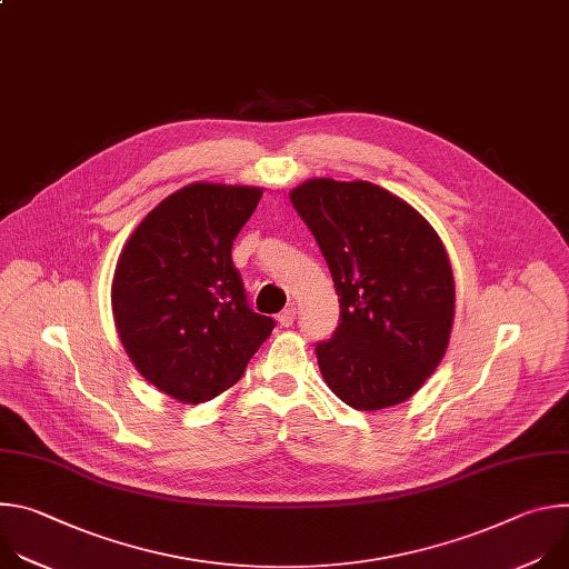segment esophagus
Instances as JSON below:
<instances>
[{
	"mask_svg": "<svg viewBox=\"0 0 569 569\" xmlns=\"http://www.w3.org/2000/svg\"><path fill=\"white\" fill-rule=\"evenodd\" d=\"M295 319H297V308L295 306H288L286 310L279 312V323H281V327H292Z\"/></svg>",
	"mask_w": 569,
	"mask_h": 569,
	"instance_id": "esophagus-1",
	"label": "esophagus"
}]
</instances>
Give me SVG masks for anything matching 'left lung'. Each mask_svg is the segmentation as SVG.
Listing matches in <instances>:
<instances>
[{
	"instance_id": "1",
	"label": "left lung",
	"mask_w": 569,
	"mask_h": 569,
	"mask_svg": "<svg viewBox=\"0 0 569 569\" xmlns=\"http://www.w3.org/2000/svg\"><path fill=\"white\" fill-rule=\"evenodd\" d=\"M290 202L329 263L340 327L317 345L319 371L349 408L376 412L415 396L446 356L455 277L435 227L371 182L312 178Z\"/></svg>"
}]
</instances>
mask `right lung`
I'll return each mask as SVG.
<instances>
[{
	"label": "right lung",
	"mask_w": 569,
	"mask_h": 569,
	"mask_svg": "<svg viewBox=\"0 0 569 569\" xmlns=\"http://www.w3.org/2000/svg\"><path fill=\"white\" fill-rule=\"evenodd\" d=\"M261 187L193 182L130 233L112 279V315L134 369L159 391L198 405L238 382L274 319L248 306L231 261Z\"/></svg>",
	"instance_id": "add662e5"
}]
</instances>
